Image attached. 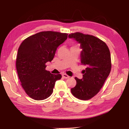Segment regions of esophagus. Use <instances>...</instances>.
Segmentation results:
<instances>
[{"mask_svg": "<svg viewBox=\"0 0 129 129\" xmlns=\"http://www.w3.org/2000/svg\"><path fill=\"white\" fill-rule=\"evenodd\" d=\"M62 76L64 78H65V79H69V78H70V76H68V75H67V74H62Z\"/></svg>", "mask_w": 129, "mask_h": 129, "instance_id": "obj_1", "label": "esophagus"}]
</instances>
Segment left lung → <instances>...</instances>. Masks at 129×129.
<instances>
[{
    "instance_id": "8db88e82",
    "label": "left lung",
    "mask_w": 129,
    "mask_h": 129,
    "mask_svg": "<svg viewBox=\"0 0 129 129\" xmlns=\"http://www.w3.org/2000/svg\"><path fill=\"white\" fill-rule=\"evenodd\" d=\"M68 38L80 44L81 62L86 67L83 72V78H75L76 85L71 92L79 99H90L100 91L110 74V50L105 43L92 35L78 32L69 34Z\"/></svg>"
}]
</instances>
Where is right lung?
Masks as SVG:
<instances>
[{
  "label": "right lung",
  "instance_id": "obj_1",
  "mask_svg": "<svg viewBox=\"0 0 129 129\" xmlns=\"http://www.w3.org/2000/svg\"><path fill=\"white\" fill-rule=\"evenodd\" d=\"M68 34L42 31L27 38L19 46L16 68L21 86L29 96L36 100L48 98L55 83L61 78L45 70V64L53 59L58 46L67 39Z\"/></svg>",
  "mask_w": 129,
  "mask_h": 129
}]
</instances>
